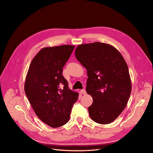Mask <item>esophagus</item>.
I'll return each instance as SVG.
<instances>
[{
	"label": "esophagus",
	"mask_w": 153,
	"mask_h": 153,
	"mask_svg": "<svg viewBox=\"0 0 153 153\" xmlns=\"http://www.w3.org/2000/svg\"><path fill=\"white\" fill-rule=\"evenodd\" d=\"M80 93L82 94H86V91L85 89H82L80 91Z\"/></svg>",
	"instance_id": "34e87169"
}]
</instances>
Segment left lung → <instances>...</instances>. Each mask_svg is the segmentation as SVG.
Masks as SVG:
<instances>
[{
	"label": "left lung",
	"instance_id": "8db88e82",
	"mask_svg": "<svg viewBox=\"0 0 153 153\" xmlns=\"http://www.w3.org/2000/svg\"><path fill=\"white\" fill-rule=\"evenodd\" d=\"M75 54L87 71L86 92L93 99L88 108L91 119L101 124L112 123L126 107L131 91L123 55L113 46L100 42L79 45Z\"/></svg>",
	"mask_w": 153,
	"mask_h": 153
}]
</instances>
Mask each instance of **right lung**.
<instances>
[{"mask_svg":"<svg viewBox=\"0 0 153 153\" xmlns=\"http://www.w3.org/2000/svg\"><path fill=\"white\" fill-rule=\"evenodd\" d=\"M74 45L45 47L31 61L25 78L24 89L31 106L41 121L58 128L69 120L72 106L78 93L69 89L62 69Z\"/></svg>","mask_w":153,"mask_h":153,"instance_id":"1","label":"right lung"}]
</instances>
